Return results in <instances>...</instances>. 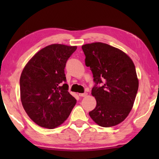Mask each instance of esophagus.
Segmentation results:
<instances>
[{
  "label": "esophagus",
  "instance_id": "1",
  "mask_svg": "<svg viewBox=\"0 0 159 159\" xmlns=\"http://www.w3.org/2000/svg\"><path fill=\"white\" fill-rule=\"evenodd\" d=\"M79 95H80V97H85V96H87V95H88V93H80Z\"/></svg>",
  "mask_w": 159,
  "mask_h": 159
}]
</instances>
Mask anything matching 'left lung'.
I'll return each mask as SVG.
<instances>
[{"instance_id":"left-lung-1","label":"left lung","mask_w":159,"mask_h":159,"mask_svg":"<svg viewBox=\"0 0 159 159\" xmlns=\"http://www.w3.org/2000/svg\"><path fill=\"white\" fill-rule=\"evenodd\" d=\"M82 48L93 75L92 95L97 102L89 115L101 127L117 125L129 114L138 93L134 63L121 50L106 43L86 44Z\"/></svg>"}]
</instances>
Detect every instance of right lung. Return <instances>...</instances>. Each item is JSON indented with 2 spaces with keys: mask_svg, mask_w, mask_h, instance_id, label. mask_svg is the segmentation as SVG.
Instances as JSON below:
<instances>
[{
  "mask_svg": "<svg viewBox=\"0 0 159 159\" xmlns=\"http://www.w3.org/2000/svg\"><path fill=\"white\" fill-rule=\"evenodd\" d=\"M77 46L53 44L38 51L20 77L21 101L28 116L40 127L53 129L64 122L77 101L68 92L64 73Z\"/></svg>",
  "mask_w": 159,
  "mask_h": 159,
  "instance_id": "add662e5",
  "label": "right lung"
}]
</instances>
